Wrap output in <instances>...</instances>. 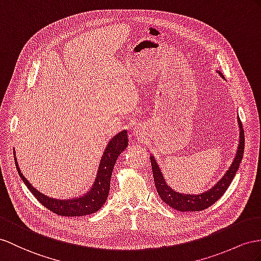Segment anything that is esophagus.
<instances>
[{
  "mask_svg": "<svg viewBox=\"0 0 261 261\" xmlns=\"http://www.w3.org/2000/svg\"><path fill=\"white\" fill-rule=\"evenodd\" d=\"M133 133H135V136L138 138H143L144 136V129L142 125H138L136 126L135 129H133Z\"/></svg>",
  "mask_w": 261,
  "mask_h": 261,
  "instance_id": "34e87169",
  "label": "esophagus"
}]
</instances>
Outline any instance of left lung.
Returning <instances> with one entry per match:
<instances>
[{"mask_svg": "<svg viewBox=\"0 0 261 261\" xmlns=\"http://www.w3.org/2000/svg\"><path fill=\"white\" fill-rule=\"evenodd\" d=\"M218 73L224 78L222 73L220 72ZM238 124H239V130H240L239 145H238L236 156L232 161V164L229 166V170L226 172V174L222 177V179H220L219 182H217L216 185H214L211 190L206 191L205 193H202V194H198V195L182 194V193H177L174 190H172L170 186L166 184L162 172L160 170L159 165L155 161V159L153 158V155L150 158L153 177H154V183H155L158 194L160 195V197H161V199L165 204L171 206L172 208H175L181 212H198V211H204L207 208V207L212 206L216 202V200H218L224 195V193L230 185L232 178L235 177L236 172L238 171L240 162H242V159L244 155L245 133H244L243 123L240 121L239 117H238Z\"/></svg>", "mask_w": 261, "mask_h": 261, "instance_id": "left-lung-1", "label": "left lung"}]
</instances>
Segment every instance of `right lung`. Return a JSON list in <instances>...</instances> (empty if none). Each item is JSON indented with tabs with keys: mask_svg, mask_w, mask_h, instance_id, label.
<instances>
[{
	"mask_svg": "<svg viewBox=\"0 0 261 261\" xmlns=\"http://www.w3.org/2000/svg\"><path fill=\"white\" fill-rule=\"evenodd\" d=\"M128 132L125 130L119 132L118 135L113 137L110 142L107 145V148L103 152L101 161L99 164V170L97 173V177L95 183L92 184V188L88 191L86 195L80 196L73 199H56L50 198L47 195H44L43 193L37 191L33 188L31 183L26 179V177L22 174L21 170L18 168V164L15 160V165L18 172V175L21 176L25 185L31 193L34 195L39 203L46 208H48L50 212L57 214L59 216H85L89 214L96 213L102 207L107 197H108L110 191V179L113 171V166L116 164V161L120 153L124 151L128 146Z\"/></svg>",
	"mask_w": 261,
	"mask_h": 261,
	"instance_id": "obj_1",
	"label": "right lung"
}]
</instances>
